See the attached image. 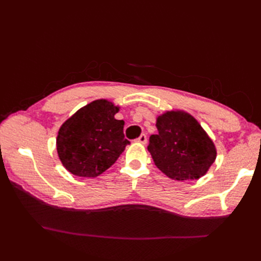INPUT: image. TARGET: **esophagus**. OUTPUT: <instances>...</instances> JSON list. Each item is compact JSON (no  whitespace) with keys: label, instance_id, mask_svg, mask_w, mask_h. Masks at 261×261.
I'll return each mask as SVG.
<instances>
[{"label":"esophagus","instance_id":"1","mask_svg":"<svg viewBox=\"0 0 261 261\" xmlns=\"http://www.w3.org/2000/svg\"><path fill=\"white\" fill-rule=\"evenodd\" d=\"M136 141L138 143H141V145H146V143H147V136L146 135H141Z\"/></svg>","mask_w":261,"mask_h":261}]
</instances>
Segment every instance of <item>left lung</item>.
Listing matches in <instances>:
<instances>
[{
  "mask_svg": "<svg viewBox=\"0 0 261 261\" xmlns=\"http://www.w3.org/2000/svg\"><path fill=\"white\" fill-rule=\"evenodd\" d=\"M158 135L149 139L154 165L175 180L198 179L216 159V148L206 131L184 110H170L156 119Z\"/></svg>",
  "mask_w": 261,
  "mask_h": 261,
  "instance_id": "obj_1",
  "label": "left lung"
}]
</instances>
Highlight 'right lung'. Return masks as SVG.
Wrapping results in <instances>:
<instances>
[{"mask_svg":"<svg viewBox=\"0 0 261 261\" xmlns=\"http://www.w3.org/2000/svg\"><path fill=\"white\" fill-rule=\"evenodd\" d=\"M119 105L107 98L95 99L66 120L56 139L58 157L69 173L97 177L112 166L124 151L127 141L123 120L114 115Z\"/></svg>","mask_w":261,"mask_h":261,"instance_id":"add662e5","label":"right lung"}]
</instances>
